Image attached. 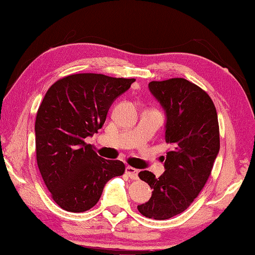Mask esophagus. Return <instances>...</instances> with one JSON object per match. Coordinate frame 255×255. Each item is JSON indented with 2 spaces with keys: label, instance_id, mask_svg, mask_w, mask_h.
<instances>
[{
  "label": "esophagus",
  "instance_id": "obj_1",
  "mask_svg": "<svg viewBox=\"0 0 255 255\" xmlns=\"http://www.w3.org/2000/svg\"><path fill=\"white\" fill-rule=\"evenodd\" d=\"M126 173L128 175L129 178H131V179L138 178V170H137V169H135V168L130 167V165H127V167H126Z\"/></svg>",
  "mask_w": 255,
  "mask_h": 255
}]
</instances>
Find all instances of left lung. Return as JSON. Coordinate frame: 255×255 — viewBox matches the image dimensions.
Masks as SVG:
<instances>
[{
	"label": "left lung",
	"instance_id": "left-lung-1",
	"mask_svg": "<svg viewBox=\"0 0 255 255\" xmlns=\"http://www.w3.org/2000/svg\"><path fill=\"white\" fill-rule=\"evenodd\" d=\"M148 90L163 109L164 138L172 149L159 178L148 170L138 173L153 192L137 209L149 219L165 220L184 212L204 187L219 153V125L212 100L188 80L151 82Z\"/></svg>",
	"mask_w": 255,
	"mask_h": 255
}]
</instances>
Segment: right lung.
<instances>
[{"label": "right lung", "mask_w": 255, "mask_h": 255, "mask_svg": "<svg viewBox=\"0 0 255 255\" xmlns=\"http://www.w3.org/2000/svg\"><path fill=\"white\" fill-rule=\"evenodd\" d=\"M134 82L101 74L70 75L44 96L35 123L36 159L54 202L66 211L90 210L108 181L125 172L121 161L99 156L85 138L102 128L112 103Z\"/></svg>", "instance_id": "add662e5"}]
</instances>
